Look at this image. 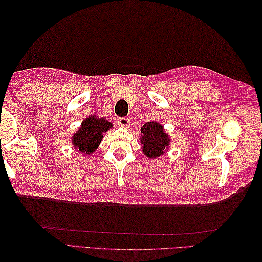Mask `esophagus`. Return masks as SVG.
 I'll return each mask as SVG.
<instances>
[{
    "label": "esophagus",
    "instance_id": "1",
    "mask_svg": "<svg viewBox=\"0 0 262 262\" xmlns=\"http://www.w3.org/2000/svg\"><path fill=\"white\" fill-rule=\"evenodd\" d=\"M117 124L120 126V128L126 129L130 125V120L128 118H119L118 121H117Z\"/></svg>",
    "mask_w": 262,
    "mask_h": 262
}]
</instances>
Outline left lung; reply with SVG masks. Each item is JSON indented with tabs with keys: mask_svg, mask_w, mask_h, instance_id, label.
I'll use <instances>...</instances> for the list:
<instances>
[{
	"mask_svg": "<svg viewBox=\"0 0 262 262\" xmlns=\"http://www.w3.org/2000/svg\"><path fill=\"white\" fill-rule=\"evenodd\" d=\"M142 152L147 158H157L169 149L170 137L164 126L156 121L146 122L141 128Z\"/></svg>",
	"mask_w": 262,
	"mask_h": 262,
	"instance_id": "obj_1",
	"label": "left lung"
}]
</instances>
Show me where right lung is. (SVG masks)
Here are the masks:
<instances>
[{"label": "right lung", "instance_id": "right-lung-1", "mask_svg": "<svg viewBox=\"0 0 262 262\" xmlns=\"http://www.w3.org/2000/svg\"><path fill=\"white\" fill-rule=\"evenodd\" d=\"M114 124L109 122L105 117L99 118L91 115L85 118L72 136V145L75 150H80L85 156L93 154L104 138V133L113 129Z\"/></svg>", "mask_w": 262, "mask_h": 262}]
</instances>
